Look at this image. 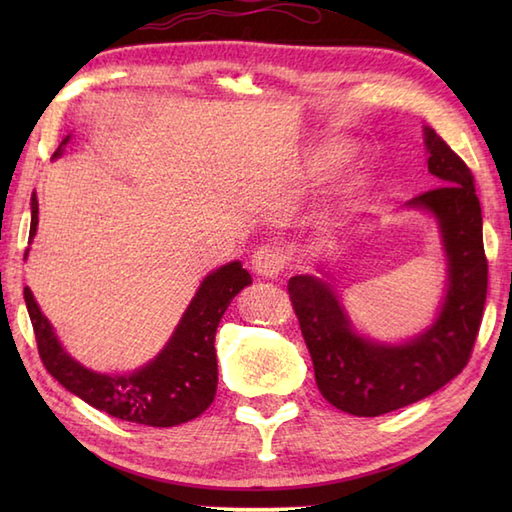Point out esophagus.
I'll return each instance as SVG.
<instances>
[{
  "instance_id": "34e87169",
  "label": "esophagus",
  "mask_w": 512,
  "mask_h": 512,
  "mask_svg": "<svg viewBox=\"0 0 512 512\" xmlns=\"http://www.w3.org/2000/svg\"><path fill=\"white\" fill-rule=\"evenodd\" d=\"M253 270L255 275L266 277V279H275L281 275V270L286 266V255L284 250L277 246H262L255 250L253 255Z\"/></svg>"
}]
</instances>
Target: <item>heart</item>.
<instances>
[{
    "mask_svg": "<svg viewBox=\"0 0 512 512\" xmlns=\"http://www.w3.org/2000/svg\"><path fill=\"white\" fill-rule=\"evenodd\" d=\"M347 154V145L343 143H325L317 149H312L308 158L303 160V165L299 169L301 178H312L319 176V173L328 171L330 167H334L343 156ZM365 184V171L361 167H354L350 173H347L345 180L339 184V195H352Z\"/></svg>",
    "mask_w": 512,
    "mask_h": 512,
    "instance_id": "1",
    "label": "heart"
}]
</instances>
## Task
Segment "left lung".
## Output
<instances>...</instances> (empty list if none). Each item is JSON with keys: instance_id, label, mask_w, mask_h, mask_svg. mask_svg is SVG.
<instances>
[{"instance_id": "1", "label": "left lung", "mask_w": 512, "mask_h": 512, "mask_svg": "<svg viewBox=\"0 0 512 512\" xmlns=\"http://www.w3.org/2000/svg\"><path fill=\"white\" fill-rule=\"evenodd\" d=\"M424 147L440 187L420 193L405 209L433 215L447 257V290L431 325L400 343L369 339L356 330L325 266L321 277L288 281L319 391L352 416H383L447 385L469 363L482 323L488 264L473 173L431 127H424Z\"/></svg>"}]
</instances>
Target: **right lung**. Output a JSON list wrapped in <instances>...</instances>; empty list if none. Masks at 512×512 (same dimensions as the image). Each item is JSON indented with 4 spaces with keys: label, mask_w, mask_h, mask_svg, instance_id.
<instances>
[{
    "label": "right lung",
    "mask_w": 512,
    "mask_h": 512,
    "mask_svg": "<svg viewBox=\"0 0 512 512\" xmlns=\"http://www.w3.org/2000/svg\"><path fill=\"white\" fill-rule=\"evenodd\" d=\"M63 140L52 158L68 145ZM39 202L30 198V242L37 233ZM28 257V250H26ZM253 284L242 262L224 264L202 279L171 339L158 356L129 374H101L65 352L52 323L41 312L32 290L24 288L39 356L48 372L74 396L118 420L147 427H176L209 409L217 389L215 332L237 292Z\"/></svg>",
    "instance_id": "right-lung-1"
}]
</instances>
